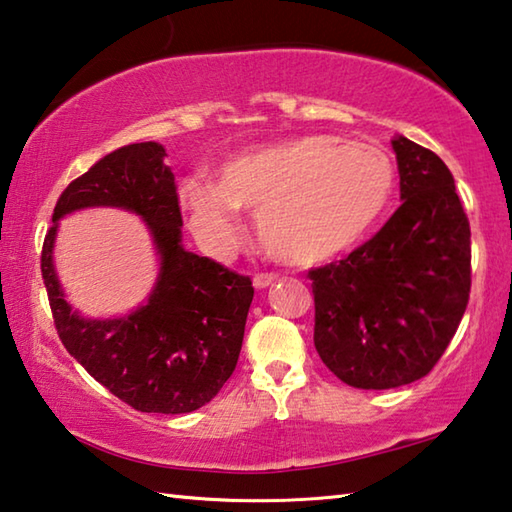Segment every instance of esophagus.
<instances>
[{
    "label": "esophagus",
    "instance_id": "34e87169",
    "mask_svg": "<svg viewBox=\"0 0 512 512\" xmlns=\"http://www.w3.org/2000/svg\"><path fill=\"white\" fill-rule=\"evenodd\" d=\"M273 282H277V275L275 273H257L253 277L255 288H266V286H271Z\"/></svg>",
    "mask_w": 512,
    "mask_h": 512
}]
</instances>
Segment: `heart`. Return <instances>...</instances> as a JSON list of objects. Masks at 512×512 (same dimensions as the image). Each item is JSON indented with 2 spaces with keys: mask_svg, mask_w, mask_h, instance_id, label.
Returning a JSON list of instances; mask_svg holds the SVG:
<instances>
[{
  "mask_svg": "<svg viewBox=\"0 0 512 512\" xmlns=\"http://www.w3.org/2000/svg\"><path fill=\"white\" fill-rule=\"evenodd\" d=\"M217 176L181 183L199 235L226 248L239 232V208L253 210L266 253L293 266L327 262L358 244L396 185V167L380 147L331 136L250 147L219 163Z\"/></svg>",
  "mask_w": 512,
  "mask_h": 512,
  "instance_id": "b5f03b06",
  "label": "heart"
}]
</instances>
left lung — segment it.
I'll return each mask as SVG.
<instances>
[{
    "label": "left lung",
    "mask_w": 512,
    "mask_h": 512,
    "mask_svg": "<svg viewBox=\"0 0 512 512\" xmlns=\"http://www.w3.org/2000/svg\"><path fill=\"white\" fill-rule=\"evenodd\" d=\"M392 145L403 203L345 259L309 271L315 349L358 389H392L430 374L470 300V221L452 172L410 138Z\"/></svg>",
    "instance_id": "8db88e82"
}]
</instances>
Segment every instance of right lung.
I'll return each instance as SVG.
<instances>
[{
  "mask_svg": "<svg viewBox=\"0 0 512 512\" xmlns=\"http://www.w3.org/2000/svg\"><path fill=\"white\" fill-rule=\"evenodd\" d=\"M159 143L102 156L60 194L53 221L89 206L138 212L161 255L150 302L118 320H85L64 302L53 271L55 228L42 244V280L55 331L102 387L138 412L188 414L215 398L237 367L255 288L210 257L181 246V206Z\"/></svg>",
  "mask_w": 512,
  "mask_h": 512,
  "instance_id": "right-lung-1",
  "label": "right lung"
}]
</instances>
